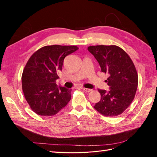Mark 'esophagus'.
<instances>
[{
  "label": "esophagus",
  "instance_id": "obj_1",
  "mask_svg": "<svg viewBox=\"0 0 157 157\" xmlns=\"http://www.w3.org/2000/svg\"><path fill=\"white\" fill-rule=\"evenodd\" d=\"M81 88L83 90L86 91V92H90V91H91V89H89V88H84V87H82Z\"/></svg>",
  "mask_w": 157,
  "mask_h": 157
}]
</instances>
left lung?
I'll list each match as a JSON object with an SVG mask.
<instances>
[{"label": "left lung", "mask_w": 157, "mask_h": 157, "mask_svg": "<svg viewBox=\"0 0 157 157\" xmlns=\"http://www.w3.org/2000/svg\"><path fill=\"white\" fill-rule=\"evenodd\" d=\"M101 67L108 73L109 90L98 89L101 99L94 108L101 115L115 117L130 106L138 86V75L129 56L115 45H97L88 47Z\"/></svg>", "instance_id": "8db88e82"}]
</instances>
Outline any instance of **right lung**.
I'll return each mask as SVG.
<instances>
[{"mask_svg": "<svg viewBox=\"0 0 157 157\" xmlns=\"http://www.w3.org/2000/svg\"><path fill=\"white\" fill-rule=\"evenodd\" d=\"M79 48L76 46H45L31 56L22 72L25 98L33 112L53 116L65 107L71 98V89L56 84L64 59Z\"/></svg>", "mask_w": 157, "mask_h": 157, "instance_id": "right-lung-1", "label": "right lung"}]
</instances>
